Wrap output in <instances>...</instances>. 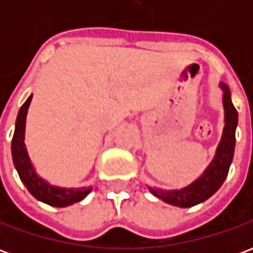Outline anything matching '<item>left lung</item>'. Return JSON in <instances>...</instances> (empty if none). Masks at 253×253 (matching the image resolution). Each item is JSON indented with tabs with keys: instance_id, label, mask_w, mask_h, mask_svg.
Here are the masks:
<instances>
[{
	"instance_id": "obj_1",
	"label": "left lung",
	"mask_w": 253,
	"mask_h": 253,
	"mask_svg": "<svg viewBox=\"0 0 253 253\" xmlns=\"http://www.w3.org/2000/svg\"><path fill=\"white\" fill-rule=\"evenodd\" d=\"M219 86L223 90L222 103L225 110V127L215 156L210 165L207 167V169L192 184L181 190L165 191L149 187V190L154 196L163 199L169 205L179 207H192L198 203H202L217 192L228 176L229 168L233 160L234 146H236V127L239 123V114L232 103L228 85L221 83Z\"/></svg>"
}]
</instances>
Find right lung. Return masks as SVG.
<instances>
[{
	"label": "right lung",
	"mask_w": 253,
	"mask_h": 253,
	"mask_svg": "<svg viewBox=\"0 0 253 253\" xmlns=\"http://www.w3.org/2000/svg\"><path fill=\"white\" fill-rule=\"evenodd\" d=\"M31 100H32V94L20 108L19 115L16 119L13 138H12V157H13V164L17 169L20 179L24 183L27 190L30 191L38 201L44 202L50 206L65 207L73 205L76 202L83 201L92 190L90 187L89 188H86V187H83V188H61V187L51 186L47 181L43 180L41 176H38V173L34 169L24 143L25 118H27Z\"/></svg>",
	"instance_id": "obj_1"
}]
</instances>
